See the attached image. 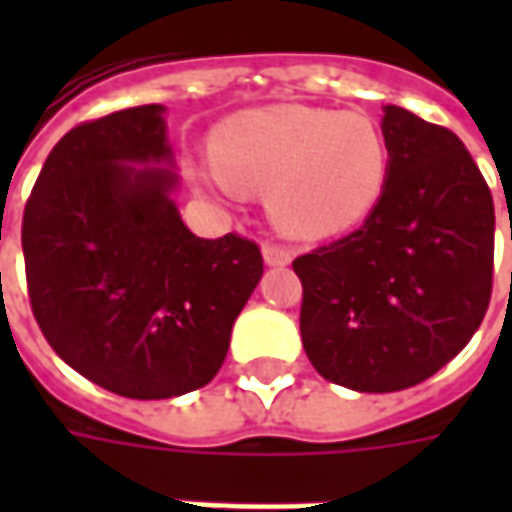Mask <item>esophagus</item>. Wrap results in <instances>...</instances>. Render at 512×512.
<instances>
[{
    "instance_id": "34e87169",
    "label": "esophagus",
    "mask_w": 512,
    "mask_h": 512,
    "mask_svg": "<svg viewBox=\"0 0 512 512\" xmlns=\"http://www.w3.org/2000/svg\"><path fill=\"white\" fill-rule=\"evenodd\" d=\"M263 260H266V266H288L290 249L277 244H266L263 246Z\"/></svg>"
}]
</instances>
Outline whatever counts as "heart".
I'll return each instance as SVG.
<instances>
[{"label": "heart", "mask_w": 512, "mask_h": 512, "mask_svg": "<svg viewBox=\"0 0 512 512\" xmlns=\"http://www.w3.org/2000/svg\"><path fill=\"white\" fill-rule=\"evenodd\" d=\"M216 167L194 180L213 194H263L268 219L293 238L356 224L381 197L389 150L359 112L271 106L224 120L211 136Z\"/></svg>", "instance_id": "heart-1"}]
</instances>
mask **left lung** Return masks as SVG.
Listing matches in <instances>:
<instances>
[{"mask_svg":"<svg viewBox=\"0 0 512 512\" xmlns=\"http://www.w3.org/2000/svg\"><path fill=\"white\" fill-rule=\"evenodd\" d=\"M381 134L389 169L365 224L293 260L304 351L354 392L441 370L480 329L494 285V200L461 139L400 106H384Z\"/></svg>","mask_w":512,"mask_h":512,"instance_id":"8db88e82","label":"left lung"}]
</instances>
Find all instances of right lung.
<instances>
[{
	"instance_id": "1",
	"label": "right lung",
	"mask_w": 512,
	"mask_h": 512,
	"mask_svg": "<svg viewBox=\"0 0 512 512\" xmlns=\"http://www.w3.org/2000/svg\"><path fill=\"white\" fill-rule=\"evenodd\" d=\"M156 164H172L161 104L82 123L49 153L21 224L43 337L76 373L134 400L208 384L263 277L255 241L191 233L172 200L178 175Z\"/></svg>"
}]
</instances>
